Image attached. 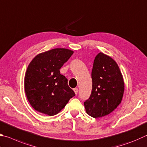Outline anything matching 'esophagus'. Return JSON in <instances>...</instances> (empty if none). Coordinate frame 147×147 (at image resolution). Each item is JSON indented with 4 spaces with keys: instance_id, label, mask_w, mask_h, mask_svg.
<instances>
[{
    "instance_id": "34e87169",
    "label": "esophagus",
    "mask_w": 147,
    "mask_h": 147,
    "mask_svg": "<svg viewBox=\"0 0 147 147\" xmlns=\"http://www.w3.org/2000/svg\"><path fill=\"white\" fill-rule=\"evenodd\" d=\"M73 90H74V93H75L76 94H78V89H77V88H74V89Z\"/></svg>"
}]
</instances>
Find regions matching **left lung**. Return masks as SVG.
<instances>
[{
    "label": "left lung",
    "mask_w": 147,
    "mask_h": 147,
    "mask_svg": "<svg viewBox=\"0 0 147 147\" xmlns=\"http://www.w3.org/2000/svg\"><path fill=\"white\" fill-rule=\"evenodd\" d=\"M92 89L84 102L86 113L94 118L108 115L122 100L125 85L122 74L111 57L100 53L95 57L91 73Z\"/></svg>",
    "instance_id": "obj_1"
}]
</instances>
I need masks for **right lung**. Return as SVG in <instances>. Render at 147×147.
<instances>
[{"instance_id": "obj_1", "label": "right lung", "mask_w": 147, "mask_h": 147, "mask_svg": "<svg viewBox=\"0 0 147 147\" xmlns=\"http://www.w3.org/2000/svg\"><path fill=\"white\" fill-rule=\"evenodd\" d=\"M56 48L36 55L29 63L24 78L25 92L34 110L54 116L65 107L75 93L60 69L73 54Z\"/></svg>"}]
</instances>
